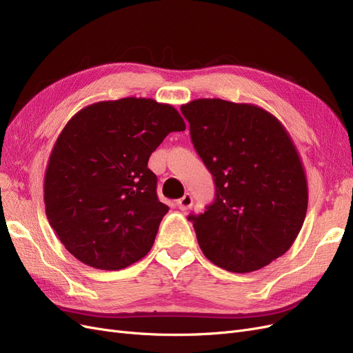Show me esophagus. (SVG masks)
<instances>
[{"instance_id": "obj_1", "label": "esophagus", "mask_w": 353, "mask_h": 353, "mask_svg": "<svg viewBox=\"0 0 353 353\" xmlns=\"http://www.w3.org/2000/svg\"><path fill=\"white\" fill-rule=\"evenodd\" d=\"M176 206L179 208V210H188L191 206H193V197H191V194H184L183 197H181L178 201H176Z\"/></svg>"}]
</instances>
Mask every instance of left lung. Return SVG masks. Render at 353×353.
Wrapping results in <instances>:
<instances>
[{
	"label": "left lung",
	"mask_w": 353,
	"mask_h": 353,
	"mask_svg": "<svg viewBox=\"0 0 353 353\" xmlns=\"http://www.w3.org/2000/svg\"><path fill=\"white\" fill-rule=\"evenodd\" d=\"M181 112L215 183L212 205L188 216L203 254L231 272L263 268L292 248L306 216V176L290 135L253 104L199 99Z\"/></svg>",
	"instance_id": "1"
}]
</instances>
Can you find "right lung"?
I'll return each mask as SVG.
<instances>
[{"label":"right lung","instance_id":"1","mask_svg":"<svg viewBox=\"0 0 353 353\" xmlns=\"http://www.w3.org/2000/svg\"><path fill=\"white\" fill-rule=\"evenodd\" d=\"M184 130L172 105L135 97L94 103L66 123L48 160L44 201L74 258L116 271L150 252L169 208L147 163L169 132Z\"/></svg>","mask_w":353,"mask_h":353}]
</instances>
